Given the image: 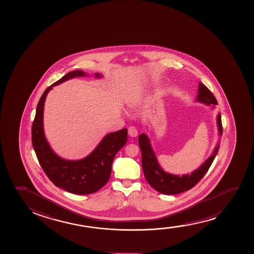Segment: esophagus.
Masks as SVG:
<instances>
[{"mask_svg": "<svg viewBox=\"0 0 254 254\" xmlns=\"http://www.w3.org/2000/svg\"><path fill=\"white\" fill-rule=\"evenodd\" d=\"M128 134L131 137H136L138 135V131H137L135 127H129Z\"/></svg>", "mask_w": 254, "mask_h": 254, "instance_id": "esophagus-1", "label": "esophagus"}]
</instances>
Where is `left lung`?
Returning <instances> with one entry per match:
<instances>
[{
    "label": "left lung",
    "instance_id": "8db88e82",
    "mask_svg": "<svg viewBox=\"0 0 254 254\" xmlns=\"http://www.w3.org/2000/svg\"><path fill=\"white\" fill-rule=\"evenodd\" d=\"M197 101L208 106L211 104H218V101L212 92L202 83L198 84ZM217 125L219 127V135H222V122L221 115L219 114L217 116ZM139 145L142 155L143 173L146 181L156 191L160 193L168 195L178 194L193 188L206 174L219 149V144H218L212 155L209 157L205 163L202 164L197 170L192 172L191 174L179 176L166 173L160 167L154 152L151 147L149 139L145 133L139 136Z\"/></svg>",
    "mask_w": 254,
    "mask_h": 254
}]
</instances>
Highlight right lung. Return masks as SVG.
Instances as JSON below:
<instances>
[{
  "instance_id": "1",
  "label": "right lung",
  "mask_w": 254,
  "mask_h": 254,
  "mask_svg": "<svg viewBox=\"0 0 254 254\" xmlns=\"http://www.w3.org/2000/svg\"><path fill=\"white\" fill-rule=\"evenodd\" d=\"M86 75L81 70L72 71L48 87L39 101L32 125V144L46 175L56 187L75 194L94 193L107 184L115 154L127 140V128L110 132L88 156L80 160H63L50 148L43 131V108L47 94L56 85ZM95 76L99 78L101 74L95 73Z\"/></svg>"
}]
</instances>
